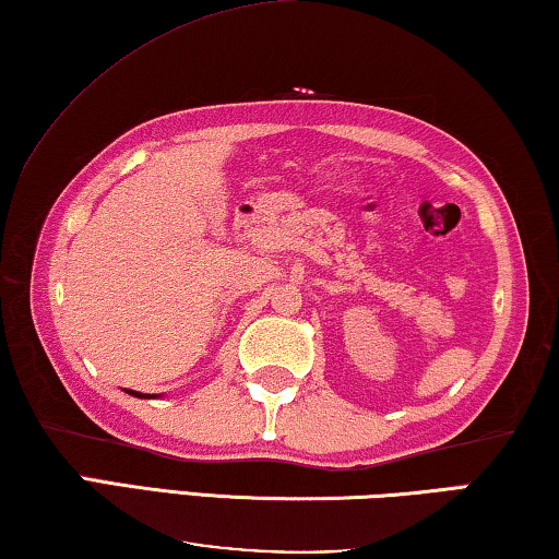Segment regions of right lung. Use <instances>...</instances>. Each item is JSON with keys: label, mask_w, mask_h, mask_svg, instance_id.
Here are the masks:
<instances>
[{"label": "right lung", "mask_w": 559, "mask_h": 559, "mask_svg": "<svg viewBox=\"0 0 559 559\" xmlns=\"http://www.w3.org/2000/svg\"><path fill=\"white\" fill-rule=\"evenodd\" d=\"M131 395H136V397H141V395H139V393H131ZM144 397H146V395H144Z\"/></svg>", "instance_id": "right-lung-1"}]
</instances>
